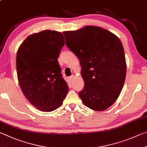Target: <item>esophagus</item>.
Returning a JSON list of instances; mask_svg holds the SVG:
<instances>
[{
	"instance_id": "esophagus-1",
	"label": "esophagus",
	"mask_w": 147,
	"mask_h": 147,
	"mask_svg": "<svg viewBox=\"0 0 147 147\" xmlns=\"http://www.w3.org/2000/svg\"><path fill=\"white\" fill-rule=\"evenodd\" d=\"M74 78V76L73 75H72V76H71L70 77H69V80H70L71 82H73Z\"/></svg>"
}]
</instances>
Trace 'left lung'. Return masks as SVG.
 Returning <instances> with one entry per match:
<instances>
[{"label":"left lung","instance_id":"1","mask_svg":"<svg viewBox=\"0 0 147 147\" xmlns=\"http://www.w3.org/2000/svg\"><path fill=\"white\" fill-rule=\"evenodd\" d=\"M65 44L79 58L84 87L78 94L85 106L104 111L115 102L126 76L119 38L103 28L89 26L63 32Z\"/></svg>","mask_w":147,"mask_h":147}]
</instances>
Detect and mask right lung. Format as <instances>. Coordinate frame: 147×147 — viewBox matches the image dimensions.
Returning <instances> with one entry per match:
<instances>
[{"label": "right lung", "mask_w": 147, "mask_h": 147, "mask_svg": "<svg viewBox=\"0 0 147 147\" xmlns=\"http://www.w3.org/2000/svg\"><path fill=\"white\" fill-rule=\"evenodd\" d=\"M64 44L62 33L45 30L28 36L18 49L20 87L29 102L42 111L59 107L69 91L57 60Z\"/></svg>", "instance_id": "right-lung-1"}]
</instances>
